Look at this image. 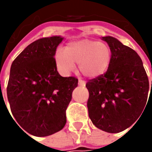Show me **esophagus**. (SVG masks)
Here are the masks:
<instances>
[{"label":"esophagus","mask_w":152,"mask_h":152,"mask_svg":"<svg viewBox=\"0 0 152 152\" xmlns=\"http://www.w3.org/2000/svg\"><path fill=\"white\" fill-rule=\"evenodd\" d=\"M86 85V83H85V81H83L82 79H79V85L80 86H85Z\"/></svg>","instance_id":"esophagus-1"}]
</instances>
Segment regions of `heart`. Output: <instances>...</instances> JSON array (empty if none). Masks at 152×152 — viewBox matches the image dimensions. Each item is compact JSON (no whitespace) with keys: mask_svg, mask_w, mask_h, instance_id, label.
<instances>
[{"mask_svg":"<svg viewBox=\"0 0 152 152\" xmlns=\"http://www.w3.org/2000/svg\"><path fill=\"white\" fill-rule=\"evenodd\" d=\"M56 67L60 73L68 75L78 64L79 72L86 78H96L107 72L112 61L109 45L96 40L83 39L70 42L55 53Z\"/></svg>","mask_w":152,"mask_h":152,"instance_id":"1","label":"heart"}]
</instances>
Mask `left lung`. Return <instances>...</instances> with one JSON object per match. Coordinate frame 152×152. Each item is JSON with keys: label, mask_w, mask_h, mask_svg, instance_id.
I'll return each instance as SVG.
<instances>
[{"label": "left lung", "mask_w": 152, "mask_h": 152, "mask_svg": "<svg viewBox=\"0 0 152 152\" xmlns=\"http://www.w3.org/2000/svg\"><path fill=\"white\" fill-rule=\"evenodd\" d=\"M102 39L112 50V61L107 73L85 85L90 94L87 107L96 128L119 133L142 116L148 104L149 80L136 51L112 36Z\"/></svg>", "instance_id": "8db88e82"}]
</instances>
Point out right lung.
Instances as JSON below:
<instances>
[{"label":"right lung","instance_id":"right-lung-1","mask_svg":"<svg viewBox=\"0 0 152 152\" xmlns=\"http://www.w3.org/2000/svg\"><path fill=\"white\" fill-rule=\"evenodd\" d=\"M63 39H39L11 66L7 88L11 111L17 123L34 136H48L63 129L66 109L78 86L76 78L61 77L56 69L54 56Z\"/></svg>","mask_w":152,"mask_h":152}]
</instances>
